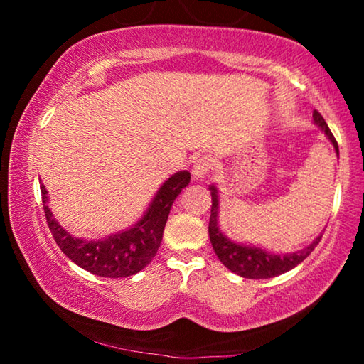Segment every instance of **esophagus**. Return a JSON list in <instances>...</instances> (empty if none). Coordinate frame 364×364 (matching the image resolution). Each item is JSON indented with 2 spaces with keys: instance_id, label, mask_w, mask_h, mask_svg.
<instances>
[{
  "instance_id": "obj_1",
  "label": "esophagus",
  "mask_w": 364,
  "mask_h": 364,
  "mask_svg": "<svg viewBox=\"0 0 364 364\" xmlns=\"http://www.w3.org/2000/svg\"><path fill=\"white\" fill-rule=\"evenodd\" d=\"M210 170H212L210 159L199 157V159H196V162L193 165V176L196 178V180H204V178L210 173Z\"/></svg>"
}]
</instances>
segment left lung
Returning <instances> with one entry per match:
<instances>
[{
	"label": "left lung",
	"instance_id": "left-lung-1",
	"mask_svg": "<svg viewBox=\"0 0 364 364\" xmlns=\"http://www.w3.org/2000/svg\"><path fill=\"white\" fill-rule=\"evenodd\" d=\"M313 122L324 132L326 136L334 146V149L338 156V146L334 138V134L331 133L328 123L323 119V115L318 110H313ZM212 191V210H210V221H208V236H210L212 247L217 254L218 260L225 264L228 269H231L232 273H236L242 278L249 279H268L279 276L286 271L292 269L301 263L305 258L311 254L313 249L316 247L321 241L323 234L308 244L306 247L301 250L292 252V254H273L255 245H245L241 242H234L231 239H228L220 230L218 225V208H220V197L218 189L213 186L208 188Z\"/></svg>",
	"mask_w": 364,
	"mask_h": 364
}]
</instances>
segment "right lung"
Listing matches in <instances>:
<instances>
[{
  "instance_id": "add662e5",
  "label": "right lung",
  "mask_w": 364,
  "mask_h": 364,
  "mask_svg": "<svg viewBox=\"0 0 364 364\" xmlns=\"http://www.w3.org/2000/svg\"><path fill=\"white\" fill-rule=\"evenodd\" d=\"M191 173L186 170L176 171L157 191L143 217L130 230L120 231L100 241H86L73 237L53 217L48 207V191L40 183L43 208L54 241L67 258L96 276L102 278H127L151 263L156 257L164 236V228L168 220L170 208L178 194L188 186Z\"/></svg>"
}]
</instances>
